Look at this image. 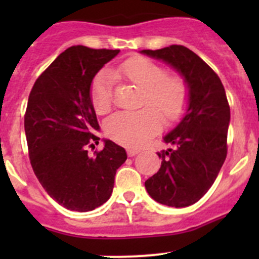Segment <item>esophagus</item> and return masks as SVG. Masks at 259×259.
Returning <instances> with one entry per match:
<instances>
[{"instance_id": "34e87169", "label": "esophagus", "mask_w": 259, "mask_h": 259, "mask_svg": "<svg viewBox=\"0 0 259 259\" xmlns=\"http://www.w3.org/2000/svg\"><path fill=\"white\" fill-rule=\"evenodd\" d=\"M126 151H127V155L129 156H134V155H137L140 150H138V149H134V148H129Z\"/></svg>"}]
</instances>
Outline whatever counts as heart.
Returning <instances> with one entry per match:
<instances>
[{
    "label": "heart",
    "instance_id": "b5f03b06",
    "mask_svg": "<svg viewBox=\"0 0 259 259\" xmlns=\"http://www.w3.org/2000/svg\"><path fill=\"white\" fill-rule=\"evenodd\" d=\"M114 76L144 88L142 105L138 111H121L109 117L105 132L111 139L129 148L144 145L163 125V113L168 121H177L185 113L190 99V88L184 76L166 72L161 65L142 56L122 61L114 70ZM90 99L98 114H108L113 108V75L101 70L90 86Z\"/></svg>",
    "mask_w": 259,
    "mask_h": 259
}]
</instances>
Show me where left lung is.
<instances>
[{
    "label": "left lung",
    "mask_w": 259,
    "mask_h": 259,
    "mask_svg": "<svg viewBox=\"0 0 259 259\" xmlns=\"http://www.w3.org/2000/svg\"><path fill=\"white\" fill-rule=\"evenodd\" d=\"M142 52L170 64L189 83L187 114L164 138L174 146L158 151L160 169L145 182L149 195L158 203L188 207L208 192L226 160L231 120L226 90L209 65L185 46Z\"/></svg>",
    "instance_id": "1"
}]
</instances>
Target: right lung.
I'll use <instances>...</instances> for the list:
<instances>
[{
    "label": "right lung",
    "mask_w": 259,
    "mask_h": 259,
    "mask_svg": "<svg viewBox=\"0 0 259 259\" xmlns=\"http://www.w3.org/2000/svg\"><path fill=\"white\" fill-rule=\"evenodd\" d=\"M119 50L71 46L37 77L28 96L25 133L38 182L52 199L70 210L89 211L110 198L126 151L111 140L99 144L98 117L90 86Z\"/></svg>",
    "instance_id": "add662e5"
}]
</instances>
